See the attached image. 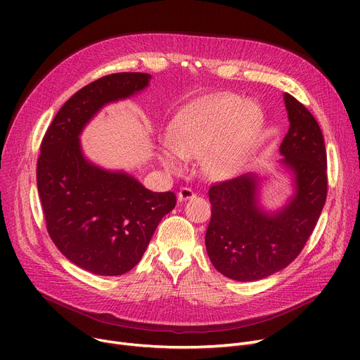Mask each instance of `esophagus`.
<instances>
[{
	"mask_svg": "<svg viewBox=\"0 0 360 360\" xmlns=\"http://www.w3.org/2000/svg\"><path fill=\"white\" fill-rule=\"evenodd\" d=\"M194 197H195V193L191 190V188H188V186H182L181 190H179V193H178V200L179 201H186V200L194 198Z\"/></svg>",
	"mask_w": 360,
	"mask_h": 360,
	"instance_id": "esophagus-1",
	"label": "esophagus"
}]
</instances>
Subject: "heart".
Wrapping results in <instances>:
<instances>
[{
    "label": "heart",
    "instance_id": "1",
    "mask_svg": "<svg viewBox=\"0 0 360 360\" xmlns=\"http://www.w3.org/2000/svg\"><path fill=\"white\" fill-rule=\"evenodd\" d=\"M259 121L261 115L255 106L240 98L228 96L181 117L170 134V146L184 159L209 155L207 169L210 174L229 176L247 153ZM162 159L169 169L179 167L172 151L165 150Z\"/></svg>",
    "mask_w": 360,
    "mask_h": 360
}]
</instances>
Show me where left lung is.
Instances as JSON below:
<instances>
[{
  "mask_svg": "<svg viewBox=\"0 0 360 360\" xmlns=\"http://www.w3.org/2000/svg\"><path fill=\"white\" fill-rule=\"evenodd\" d=\"M290 127L280 153L295 175L296 195L281 212L269 214L257 205V178L242 175L210 186L212 219L205 232L214 269L238 281L266 278L304 250L326 204L327 151L312 113L285 93Z\"/></svg>",
  "mask_w": 360,
  "mask_h": 360,
  "instance_id": "obj_1",
  "label": "left lung"
}]
</instances>
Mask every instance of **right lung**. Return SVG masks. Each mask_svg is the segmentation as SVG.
<instances>
[{"label": "right lung", "mask_w": 360, "mask_h": 360, "mask_svg": "<svg viewBox=\"0 0 360 360\" xmlns=\"http://www.w3.org/2000/svg\"><path fill=\"white\" fill-rule=\"evenodd\" d=\"M150 75L117 72L91 82L63 105L41 143L36 181L46 231L71 262L98 276H121L141 259L159 221L176 204L82 155L79 134L105 103L144 89Z\"/></svg>", "instance_id": "1"}]
</instances>
